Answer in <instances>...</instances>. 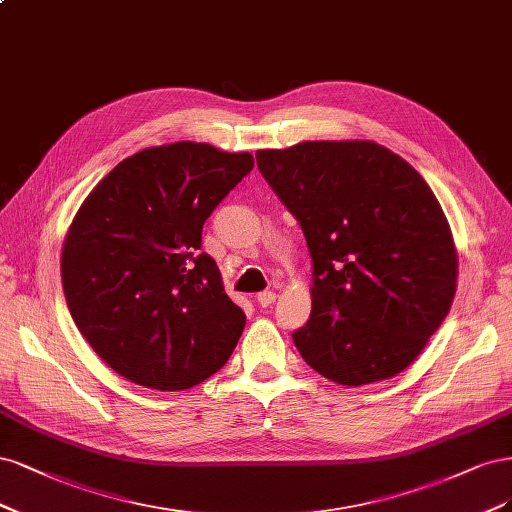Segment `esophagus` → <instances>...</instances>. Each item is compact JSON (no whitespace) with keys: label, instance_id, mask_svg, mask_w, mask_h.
I'll list each match as a JSON object with an SVG mask.
<instances>
[{"label":"esophagus","instance_id":"obj_1","mask_svg":"<svg viewBox=\"0 0 512 512\" xmlns=\"http://www.w3.org/2000/svg\"><path fill=\"white\" fill-rule=\"evenodd\" d=\"M257 302H259L261 308H268V306H272L276 302V293L274 291H261L257 295Z\"/></svg>","mask_w":512,"mask_h":512}]
</instances>
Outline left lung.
I'll return each instance as SVG.
<instances>
[{
    "label": "left lung",
    "instance_id": "obj_1",
    "mask_svg": "<svg viewBox=\"0 0 512 512\" xmlns=\"http://www.w3.org/2000/svg\"><path fill=\"white\" fill-rule=\"evenodd\" d=\"M255 157L312 259L310 319L293 332L306 364L349 387L400 374L449 315L457 287L451 227L432 189L366 140Z\"/></svg>",
    "mask_w": 512,
    "mask_h": 512
}]
</instances>
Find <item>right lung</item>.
<instances>
[{
    "label": "right lung",
    "instance_id": "obj_1",
    "mask_svg": "<svg viewBox=\"0 0 512 512\" xmlns=\"http://www.w3.org/2000/svg\"><path fill=\"white\" fill-rule=\"evenodd\" d=\"M251 170V153L153 146L123 159L78 208L61 251L65 302L127 381L189 389L236 349L246 317L200 249L206 219Z\"/></svg>",
    "mask_w": 512,
    "mask_h": 512
}]
</instances>
